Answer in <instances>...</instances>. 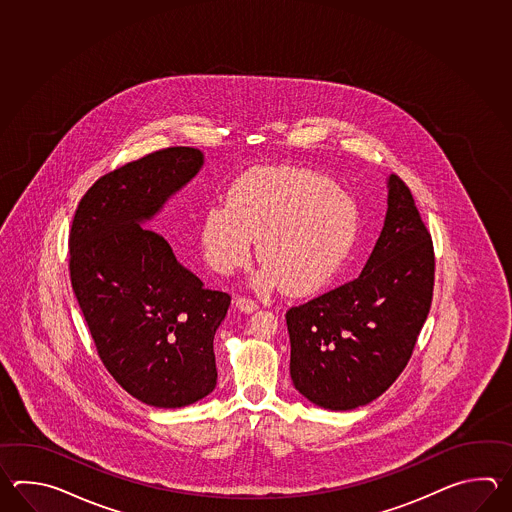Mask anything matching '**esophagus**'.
<instances>
[{
	"instance_id": "esophagus-1",
	"label": "esophagus",
	"mask_w": 512,
	"mask_h": 512,
	"mask_svg": "<svg viewBox=\"0 0 512 512\" xmlns=\"http://www.w3.org/2000/svg\"><path fill=\"white\" fill-rule=\"evenodd\" d=\"M234 305H236V309H238V311L245 313V315L254 313V311L258 309V304H256V302H252V300H249V298H245V296L236 298V300H234Z\"/></svg>"
}]
</instances>
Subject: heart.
Returning a JSON list of instances; mask_svg holds the SVG:
<instances>
[{
    "label": "heart",
    "mask_w": 512,
    "mask_h": 512,
    "mask_svg": "<svg viewBox=\"0 0 512 512\" xmlns=\"http://www.w3.org/2000/svg\"><path fill=\"white\" fill-rule=\"evenodd\" d=\"M359 210L333 179L304 168H263L230 188L229 205L208 210L199 241L208 265L232 274L251 261L258 241L261 271L252 285H282L294 296L331 282L357 240Z\"/></svg>",
    "instance_id": "obj_1"
}]
</instances>
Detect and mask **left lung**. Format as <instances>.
I'll use <instances>...</instances> for the list:
<instances>
[{
  "mask_svg": "<svg viewBox=\"0 0 512 512\" xmlns=\"http://www.w3.org/2000/svg\"><path fill=\"white\" fill-rule=\"evenodd\" d=\"M381 236L359 278L285 315L291 379L307 401L344 412L375 401L412 357L434 291V247L410 188L388 181Z\"/></svg>",
  "mask_w": 512,
  "mask_h": 512,
  "instance_id": "8db88e82",
  "label": "left lung"
}]
</instances>
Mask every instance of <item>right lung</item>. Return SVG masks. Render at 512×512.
<instances>
[{
    "instance_id": "right-lung-1",
    "label": "right lung",
    "mask_w": 512,
    "mask_h": 512,
    "mask_svg": "<svg viewBox=\"0 0 512 512\" xmlns=\"http://www.w3.org/2000/svg\"><path fill=\"white\" fill-rule=\"evenodd\" d=\"M197 148H166L100 177L69 234V271L98 355L141 403L183 408L216 388L214 337L230 296L144 229L203 168Z\"/></svg>"
}]
</instances>
